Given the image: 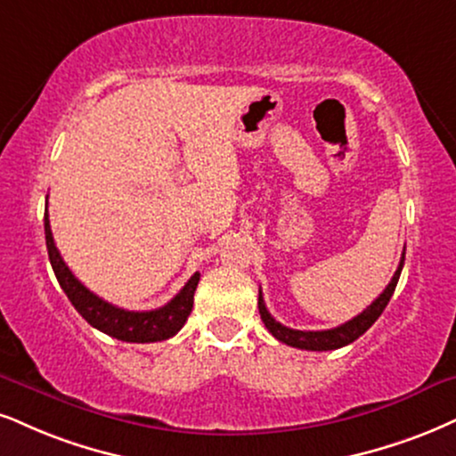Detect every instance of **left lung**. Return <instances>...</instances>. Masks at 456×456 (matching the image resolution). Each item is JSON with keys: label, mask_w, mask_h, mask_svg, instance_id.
<instances>
[{"label": "left lung", "mask_w": 456, "mask_h": 456, "mask_svg": "<svg viewBox=\"0 0 456 456\" xmlns=\"http://www.w3.org/2000/svg\"><path fill=\"white\" fill-rule=\"evenodd\" d=\"M403 257H406V251L402 254L400 266H397L391 283L387 285L383 294L376 297L372 305L365 308L363 313H359L357 317H353L351 322L338 325V328L319 330V331H302V330L285 328V325H281L277 319L268 313L266 305H264L262 291H260V297H257V308H260L262 322H264V325H266V330L274 336V338L285 342V345H289V346L305 348V351H334V348L351 345V342H355L359 336L365 334V331L372 328L376 319L383 314L387 305H389L393 291H395V288H397V281H400V274L403 268Z\"/></svg>", "instance_id": "8db88e82"}]
</instances>
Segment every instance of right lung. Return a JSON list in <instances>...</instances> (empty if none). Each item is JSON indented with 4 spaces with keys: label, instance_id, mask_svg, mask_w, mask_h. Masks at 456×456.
I'll return each instance as SVG.
<instances>
[{
    "label": "right lung",
    "instance_id": "add662e5",
    "mask_svg": "<svg viewBox=\"0 0 456 456\" xmlns=\"http://www.w3.org/2000/svg\"><path fill=\"white\" fill-rule=\"evenodd\" d=\"M44 232H46L48 257L50 264H53L56 281L69 297L71 305L76 306V311L93 328L122 342H159L175 336L183 328V323L188 322V314L192 313L194 305L196 285L200 281L199 273H194L188 283L183 285V289L162 308H156V311H125V308H118L105 302L103 297L94 296L91 289L84 288L80 281L73 277V273L67 268L54 245L48 209L44 213Z\"/></svg>",
    "mask_w": 456,
    "mask_h": 456
}]
</instances>
